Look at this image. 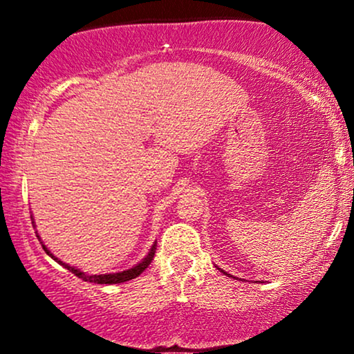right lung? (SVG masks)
<instances>
[{
  "label": "right lung",
  "instance_id": "1",
  "mask_svg": "<svg viewBox=\"0 0 354 354\" xmlns=\"http://www.w3.org/2000/svg\"><path fill=\"white\" fill-rule=\"evenodd\" d=\"M43 250L46 251V253L50 254L51 258H55V256H53V254L50 253V251L46 250V246H43ZM154 250H156V248L153 246V250L149 251L148 256H146L145 261H141L138 266L131 268V270H126V271H121V273H113V274H84V273H81L80 270H75V268H73V266H68V265H64V263H61L59 259H56V258H55V259H56V261H58V263H61V265H63L64 268H68V270H70L73 274L78 276V278L83 279V281L98 283V284H116V283L129 281V279L136 278V276H140L141 273H143L146 268L149 266V263H151V259H153V256H154Z\"/></svg>",
  "mask_w": 354,
  "mask_h": 354
}]
</instances>
